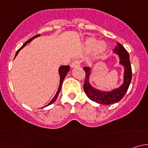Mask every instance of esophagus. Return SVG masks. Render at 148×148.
<instances>
[{
    "instance_id": "obj_1",
    "label": "esophagus",
    "mask_w": 148,
    "mask_h": 148,
    "mask_svg": "<svg viewBox=\"0 0 148 148\" xmlns=\"http://www.w3.org/2000/svg\"><path fill=\"white\" fill-rule=\"evenodd\" d=\"M80 64H81V62L79 60H74V62H72L71 63V66L72 68H76V67L80 66Z\"/></svg>"
}]
</instances>
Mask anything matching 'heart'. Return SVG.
I'll return each instance as SVG.
<instances>
[{"label":"heart","instance_id":"b5f03b06","mask_svg":"<svg viewBox=\"0 0 148 148\" xmlns=\"http://www.w3.org/2000/svg\"><path fill=\"white\" fill-rule=\"evenodd\" d=\"M86 45L89 49H95V56L96 58L102 57L107 51V45L104 42L98 43L95 38H89L86 41Z\"/></svg>","mask_w":148,"mask_h":148}]
</instances>
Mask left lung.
Wrapping results in <instances>:
<instances>
[{
	"label": "left lung",
	"mask_w": 148,
	"mask_h": 148,
	"mask_svg": "<svg viewBox=\"0 0 148 148\" xmlns=\"http://www.w3.org/2000/svg\"><path fill=\"white\" fill-rule=\"evenodd\" d=\"M114 53L118 55L120 58V64L124 67V81L122 84L117 89L112 91H102L95 89L89 82V77L91 74V69L89 67H84L86 77L84 84V90L86 96L94 102L101 104H112L119 102L125 96L127 91L132 79V68H131L130 56L126 49L122 44L117 43L114 49Z\"/></svg>",
	"instance_id": "8db88e82"
}]
</instances>
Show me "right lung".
Masks as SVG:
<instances>
[{"mask_svg": "<svg viewBox=\"0 0 148 148\" xmlns=\"http://www.w3.org/2000/svg\"><path fill=\"white\" fill-rule=\"evenodd\" d=\"M38 36H40V34H38V35L32 37V38H30L29 40H28V41H26V42H25V44H23V45L21 47L20 49H19L17 51V52H16V55H15V57H16V56H17L18 53V52L20 51L21 50V49H23V48L24 47V46H26V44H28V43H30L31 41H32L33 39H34V38H37V37H38ZM14 59H15V58H14ZM69 69H70V68H69V66H61L59 67V77H60V82H59V89H58L57 92H56V95H55V96L53 97V99H51V102H49V104H47V105L45 106V107H47V106L50 105V104H51L52 103H53V102H55V101L56 100V99H57V97H58V95H59V92H60L61 88H62V83H63L64 79L66 75V74H67V73H68V71H69Z\"/></svg>", "mask_w": 148, "mask_h": 148, "instance_id": "add662e5", "label": "right lung"}]
</instances>
